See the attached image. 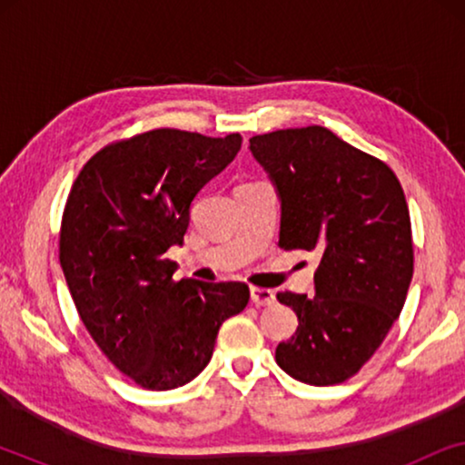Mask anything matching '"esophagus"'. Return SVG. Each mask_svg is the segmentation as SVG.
<instances>
[{
    "label": "esophagus",
    "mask_w": 465,
    "mask_h": 465,
    "mask_svg": "<svg viewBox=\"0 0 465 465\" xmlns=\"http://www.w3.org/2000/svg\"><path fill=\"white\" fill-rule=\"evenodd\" d=\"M250 296H252V302L256 304V307H269V304L275 302V292L266 290V288H252Z\"/></svg>",
    "instance_id": "obj_1"
}]
</instances>
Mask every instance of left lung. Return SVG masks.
Here are the masks:
<instances>
[{
  "mask_svg": "<svg viewBox=\"0 0 465 465\" xmlns=\"http://www.w3.org/2000/svg\"><path fill=\"white\" fill-rule=\"evenodd\" d=\"M250 150L282 203L279 247L320 253L315 294H277L298 328L275 360L302 383H342L404 307L412 239L402 186L385 163L317 124L256 135Z\"/></svg>",
  "mask_w": 465,
  "mask_h": 465,
  "instance_id": "left-lung-1",
  "label": "left lung"
}]
</instances>
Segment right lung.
<instances>
[{
	"mask_svg": "<svg viewBox=\"0 0 465 465\" xmlns=\"http://www.w3.org/2000/svg\"><path fill=\"white\" fill-rule=\"evenodd\" d=\"M243 137L156 129L105 145L75 177L59 258L75 309L114 366L167 391L209 364L222 322L241 313V282H173L190 205L234 161Z\"/></svg>",
	"mask_w": 465,
	"mask_h": 465,
	"instance_id": "obj_1",
	"label": "right lung"
}]
</instances>
